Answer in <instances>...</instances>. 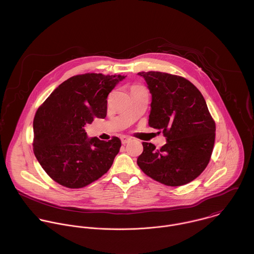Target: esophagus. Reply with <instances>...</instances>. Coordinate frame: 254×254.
<instances>
[{
    "mask_svg": "<svg viewBox=\"0 0 254 254\" xmlns=\"http://www.w3.org/2000/svg\"><path fill=\"white\" fill-rule=\"evenodd\" d=\"M120 139H121V142H122L123 145H125V144H127V143H129L131 141V138H129L127 136H122Z\"/></svg>",
    "mask_w": 254,
    "mask_h": 254,
    "instance_id": "34e87169",
    "label": "esophagus"
}]
</instances>
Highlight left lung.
<instances>
[{
    "instance_id": "obj_1",
    "label": "left lung",
    "mask_w": 254,
    "mask_h": 254,
    "mask_svg": "<svg viewBox=\"0 0 254 254\" xmlns=\"http://www.w3.org/2000/svg\"><path fill=\"white\" fill-rule=\"evenodd\" d=\"M138 74L145 78L152 96L148 125L160 130L167 143L157 149L144 142L137 163L155 181L171 187L186 185L209 163L215 122L201 93L186 78L159 71Z\"/></svg>"
}]
</instances>
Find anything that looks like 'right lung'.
I'll return each mask as SVG.
<instances>
[{
	"label": "right lung",
	"mask_w": 254,
	"mask_h": 254,
	"mask_svg": "<svg viewBox=\"0 0 254 254\" xmlns=\"http://www.w3.org/2000/svg\"><path fill=\"white\" fill-rule=\"evenodd\" d=\"M123 75L86 73L62 83L37 109L33 151L45 172L60 185L80 189L106 174L121 141L89 139L84 126L105 118L108 96Z\"/></svg>",
	"instance_id": "1"
}]
</instances>
